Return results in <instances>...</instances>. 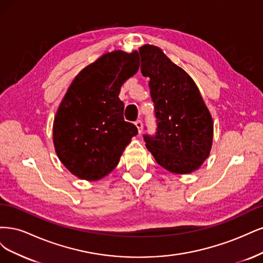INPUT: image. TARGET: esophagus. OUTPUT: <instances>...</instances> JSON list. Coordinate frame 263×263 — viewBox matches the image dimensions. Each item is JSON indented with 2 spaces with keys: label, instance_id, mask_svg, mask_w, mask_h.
I'll use <instances>...</instances> for the list:
<instances>
[{
  "label": "esophagus",
  "instance_id": "34e87169",
  "mask_svg": "<svg viewBox=\"0 0 263 263\" xmlns=\"http://www.w3.org/2000/svg\"><path fill=\"white\" fill-rule=\"evenodd\" d=\"M134 124H135V126H137V128H138L139 133H141V132H142V126H143L142 121H141V120H137V121L134 122Z\"/></svg>",
  "mask_w": 263,
  "mask_h": 263
}]
</instances>
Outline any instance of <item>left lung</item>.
<instances>
[{
	"label": "left lung",
	"mask_w": 263,
	"mask_h": 263,
	"mask_svg": "<svg viewBox=\"0 0 263 263\" xmlns=\"http://www.w3.org/2000/svg\"><path fill=\"white\" fill-rule=\"evenodd\" d=\"M141 72L149 78L155 134H144L156 163L174 174H189L208 158L213 120L196 83L154 46L140 48ZM146 129V128H145Z\"/></svg>",
	"instance_id": "obj_1"
}]
</instances>
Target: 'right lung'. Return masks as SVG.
I'll list each match as a JSON object with an SVG mask.
<instances>
[{"mask_svg": "<svg viewBox=\"0 0 263 263\" xmlns=\"http://www.w3.org/2000/svg\"><path fill=\"white\" fill-rule=\"evenodd\" d=\"M137 52L114 51L75 76L53 122L57 155L81 179L98 180L112 172L123 149L138 134L124 120L122 84L138 72Z\"/></svg>", "mask_w": 263, "mask_h": 263, "instance_id": "right-lung-1", "label": "right lung"}]
</instances>
